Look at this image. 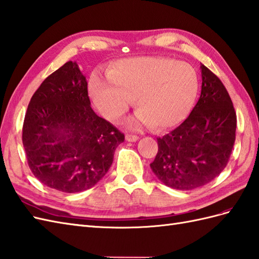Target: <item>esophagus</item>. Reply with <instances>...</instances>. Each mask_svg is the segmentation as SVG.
<instances>
[{
	"mask_svg": "<svg viewBox=\"0 0 259 259\" xmlns=\"http://www.w3.org/2000/svg\"><path fill=\"white\" fill-rule=\"evenodd\" d=\"M125 140L127 141V142H136V141H138V136H136V135H132V134H126V136H125Z\"/></svg>",
	"mask_w": 259,
	"mask_h": 259,
	"instance_id": "34e87169",
	"label": "esophagus"
}]
</instances>
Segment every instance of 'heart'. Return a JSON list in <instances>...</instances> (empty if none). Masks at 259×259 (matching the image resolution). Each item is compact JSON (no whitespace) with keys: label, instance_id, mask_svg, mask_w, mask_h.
I'll use <instances>...</instances> for the list:
<instances>
[{"label":"heart","instance_id":"b5f03b06","mask_svg":"<svg viewBox=\"0 0 259 259\" xmlns=\"http://www.w3.org/2000/svg\"><path fill=\"white\" fill-rule=\"evenodd\" d=\"M106 77H93L90 82L91 98L101 114L118 121L134 100L138 113L132 125L150 123L156 130L184 121L199 90V75L191 65L162 57L121 60Z\"/></svg>","mask_w":259,"mask_h":259}]
</instances>
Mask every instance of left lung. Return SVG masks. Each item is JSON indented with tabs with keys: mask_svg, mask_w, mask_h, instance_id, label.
<instances>
[{
	"mask_svg": "<svg viewBox=\"0 0 259 259\" xmlns=\"http://www.w3.org/2000/svg\"><path fill=\"white\" fill-rule=\"evenodd\" d=\"M201 96L182 124L158 137L150 168L163 185L192 190L209 184L228 165L235 142L236 114L221 80L201 65Z\"/></svg>",
	"mask_w": 259,
	"mask_h": 259,
	"instance_id": "1",
	"label": "left lung"
}]
</instances>
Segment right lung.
I'll return each instance as SVG.
<instances>
[{
    "label": "right lung",
    "instance_id": "add662e5",
    "mask_svg": "<svg viewBox=\"0 0 259 259\" xmlns=\"http://www.w3.org/2000/svg\"><path fill=\"white\" fill-rule=\"evenodd\" d=\"M123 142L124 134L92 110L75 61L48 75L30 99L23 145L42 185L67 193L88 190L109 171Z\"/></svg>",
    "mask_w": 259,
    "mask_h": 259
}]
</instances>
